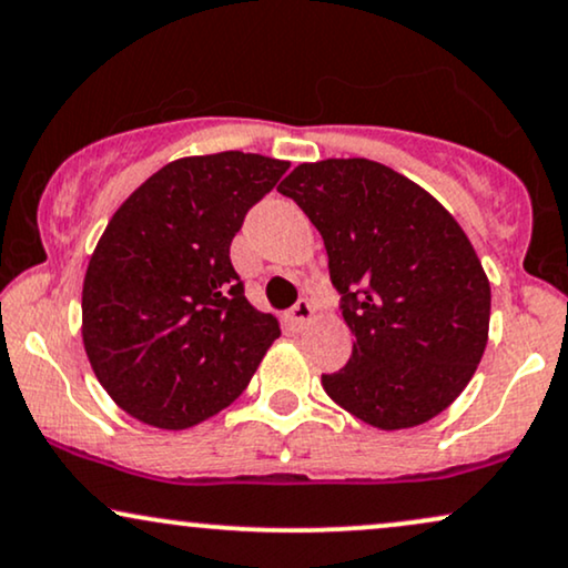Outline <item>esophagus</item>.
<instances>
[{"mask_svg":"<svg viewBox=\"0 0 568 568\" xmlns=\"http://www.w3.org/2000/svg\"><path fill=\"white\" fill-rule=\"evenodd\" d=\"M314 312H312V304H308V298H298L293 308H288V314H285V320H288V325L293 329H304L308 322H312Z\"/></svg>","mask_w":568,"mask_h":568,"instance_id":"obj_1","label":"esophagus"}]
</instances>
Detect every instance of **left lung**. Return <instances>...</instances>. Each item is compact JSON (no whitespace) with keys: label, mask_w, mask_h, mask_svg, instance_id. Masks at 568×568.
Returning a JSON list of instances; mask_svg holds the SVG:
<instances>
[{"label":"left lung","mask_w":568,"mask_h":568,"mask_svg":"<svg viewBox=\"0 0 568 568\" xmlns=\"http://www.w3.org/2000/svg\"><path fill=\"white\" fill-rule=\"evenodd\" d=\"M317 227L348 364L322 375L337 406L379 429L425 425L462 396L487 346L490 283L443 204L372 160L298 164L277 185Z\"/></svg>","instance_id":"obj_1"}]
</instances>
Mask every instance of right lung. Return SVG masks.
<instances>
[{
	"label": "right lung",
	"instance_id": "obj_1",
	"mask_svg": "<svg viewBox=\"0 0 568 568\" xmlns=\"http://www.w3.org/2000/svg\"><path fill=\"white\" fill-rule=\"evenodd\" d=\"M288 168L243 152L185 156L112 214L83 280V346L143 425L185 429L231 406L280 337L248 304L231 243Z\"/></svg>",
	"mask_w": 568,
	"mask_h": 568
}]
</instances>
